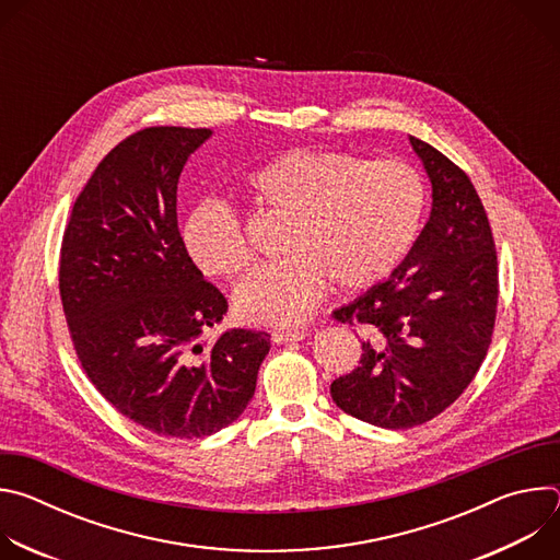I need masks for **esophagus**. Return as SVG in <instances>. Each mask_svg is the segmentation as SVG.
Here are the masks:
<instances>
[{"label": "esophagus", "instance_id": "obj_1", "mask_svg": "<svg viewBox=\"0 0 560 560\" xmlns=\"http://www.w3.org/2000/svg\"><path fill=\"white\" fill-rule=\"evenodd\" d=\"M307 337L305 330H275L272 341L275 343H292V341H303Z\"/></svg>", "mask_w": 560, "mask_h": 560}]
</instances>
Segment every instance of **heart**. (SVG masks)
Returning <instances> with one entry per match:
<instances>
[{
  "mask_svg": "<svg viewBox=\"0 0 560 560\" xmlns=\"http://www.w3.org/2000/svg\"><path fill=\"white\" fill-rule=\"evenodd\" d=\"M246 192L259 212L283 219L285 257L234 290L238 316L266 326L301 324L328 279L361 290L389 277L425 214V186L412 166L332 150L283 152L248 177ZM182 244L206 277H236L253 264L242 223L219 201H203L186 217Z\"/></svg>",
  "mask_w": 560,
  "mask_h": 560,
  "instance_id": "obj_1",
  "label": "heart"
}]
</instances>
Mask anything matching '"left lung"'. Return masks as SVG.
I'll return each mask as SVG.
<instances>
[{
  "mask_svg": "<svg viewBox=\"0 0 560 560\" xmlns=\"http://www.w3.org/2000/svg\"><path fill=\"white\" fill-rule=\"evenodd\" d=\"M432 184L430 219L387 281L335 310L361 328L359 368L330 385L350 417L408 430L450 408L481 368L494 330L499 272L486 208L469 177L410 135Z\"/></svg>",
  "mask_w": 560,
  "mask_h": 560,
  "instance_id": "obj_1",
  "label": "left lung"
}]
</instances>
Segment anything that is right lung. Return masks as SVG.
Here are the masks:
<instances>
[{
    "label": "right lung",
    "instance_id": "add662e5",
    "mask_svg": "<svg viewBox=\"0 0 560 560\" xmlns=\"http://www.w3.org/2000/svg\"><path fill=\"white\" fill-rule=\"evenodd\" d=\"M208 128H145L97 166L61 242L59 294L93 385L132 423L210 436L244 415L270 335L230 328L210 346L225 296L186 257L177 184Z\"/></svg>",
    "mask_w": 560,
    "mask_h": 560
}]
</instances>
